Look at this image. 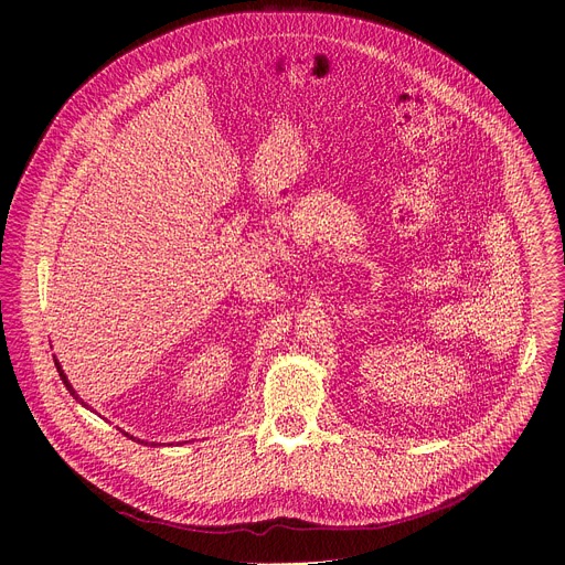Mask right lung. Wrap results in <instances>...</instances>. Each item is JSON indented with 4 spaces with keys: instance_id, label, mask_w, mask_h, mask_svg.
Wrapping results in <instances>:
<instances>
[{
    "instance_id": "obj_1",
    "label": "right lung",
    "mask_w": 565,
    "mask_h": 565,
    "mask_svg": "<svg viewBox=\"0 0 565 565\" xmlns=\"http://www.w3.org/2000/svg\"><path fill=\"white\" fill-rule=\"evenodd\" d=\"M55 366H57V373H60V377H62V382H64V386H66V391H68V393H71V395H73V397H75V399H77V402H79V405H83V407H87V409H89V405H87V402H85V399H83V397H79V395H77V391H75V388H73V386H71V382H68V377H66V373H64V371H62V366H60V362H57V360H55ZM122 434H125V431H122ZM125 436H129V434H125ZM129 438H131V440H136V438H134V436H129ZM136 443H140V445H142V443H145V440H140V438H138V440H136ZM145 445H147V443H145ZM151 445H153V443H151ZM153 447H156V445H153Z\"/></svg>"
}]
</instances>
